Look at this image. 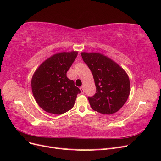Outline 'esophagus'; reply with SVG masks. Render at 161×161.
<instances>
[{
	"label": "esophagus",
	"instance_id": "obj_1",
	"mask_svg": "<svg viewBox=\"0 0 161 161\" xmlns=\"http://www.w3.org/2000/svg\"><path fill=\"white\" fill-rule=\"evenodd\" d=\"M80 91H81V93H84L85 89H84V87H83V86H81L80 88Z\"/></svg>",
	"mask_w": 161,
	"mask_h": 161
}]
</instances>
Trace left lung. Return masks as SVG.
<instances>
[{"instance_id": "obj_1", "label": "left lung", "mask_w": 161, "mask_h": 161, "mask_svg": "<svg viewBox=\"0 0 161 161\" xmlns=\"http://www.w3.org/2000/svg\"><path fill=\"white\" fill-rule=\"evenodd\" d=\"M82 60L90 69L97 89L88 97L91 108L102 114L118 111L127 101L130 82L126 72L118 63L99 52H81Z\"/></svg>"}]
</instances>
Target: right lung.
I'll list each match as a JSON object with an SVG mask.
<instances>
[{
	"mask_svg": "<svg viewBox=\"0 0 161 161\" xmlns=\"http://www.w3.org/2000/svg\"><path fill=\"white\" fill-rule=\"evenodd\" d=\"M78 55L77 51L56 53L43 62L34 72L31 89L40 108L50 114L60 115L74 107L80 91L66 72Z\"/></svg>",
	"mask_w": 161,
	"mask_h": 161,
	"instance_id": "right-lung-1",
	"label": "right lung"
}]
</instances>
